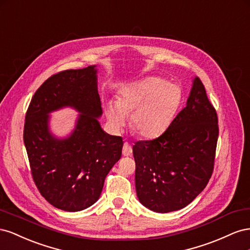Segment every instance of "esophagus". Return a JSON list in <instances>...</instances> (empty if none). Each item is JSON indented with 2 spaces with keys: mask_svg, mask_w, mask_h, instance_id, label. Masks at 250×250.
Masks as SVG:
<instances>
[{
  "mask_svg": "<svg viewBox=\"0 0 250 250\" xmlns=\"http://www.w3.org/2000/svg\"><path fill=\"white\" fill-rule=\"evenodd\" d=\"M132 152H133L132 146L129 144H127V142H125L124 147H123V155L127 157V156H130L132 154Z\"/></svg>",
  "mask_w": 250,
  "mask_h": 250,
  "instance_id": "34e87169",
  "label": "esophagus"
}]
</instances>
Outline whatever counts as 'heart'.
<instances>
[{
    "mask_svg": "<svg viewBox=\"0 0 250 250\" xmlns=\"http://www.w3.org/2000/svg\"><path fill=\"white\" fill-rule=\"evenodd\" d=\"M182 102L181 89L156 76H147L120 89L116 103L106 104L105 114L114 132L125 125L131 114V129L138 136L155 139L172 125Z\"/></svg>",
    "mask_w": 250,
    "mask_h": 250,
    "instance_id": "b5f03b06",
    "label": "heart"
}]
</instances>
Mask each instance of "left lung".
<instances>
[{
	"label": "left lung",
	"mask_w": 250,
	"mask_h": 250,
	"mask_svg": "<svg viewBox=\"0 0 250 250\" xmlns=\"http://www.w3.org/2000/svg\"><path fill=\"white\" fill-rule=\"evenodd\" d=\"M218 116L195 77L187 106L158 138L135 142V185L139 201L156 212L179 210L208 185L215 163Z\"/></svg>",
	"instance_id": "left-lung-1"
}]
</instances>
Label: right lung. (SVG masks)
Returning <instances> with one entry per match:
<instances>
[{
  "instance_id": "add662e5",
  "label": "right lung",
  "mask_w": 250,
  "mask_h": 250,
  "mask_svg": "<svg viewBox=\"0 0 250 250\" xmlns=\"http://www.w3.org/2000/svg\"><path fill=\"white\" fill-rule=\"evenodd\" d=\"M96 66L66 70L35 92L25 117L24 144L33 181L54 208L80 211L102 194L106 175L120 159L124 141L106 134L97 118L103 109ZM71 106L81 114L66 139L48 130V113Z\"/></svg>"
}]
</instances>
